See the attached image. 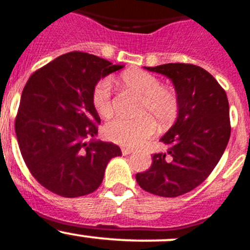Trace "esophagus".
Masks as SVG:
<instances>
[{"mask_svg":"<svg viewBox=\"0 0 250 250\" xmlns=\"http://www.w3.org/2000/svg\"><path fill=\"white\" fill-rule=\"evenodd\" d=\"M133 153V149L130 148H122V154L123 155H128V154Z\"/></svg>","mask_w":250,"mask_h":250,"instance_id":"1","label":"esophagus"}]
</instances>
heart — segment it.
<instances>
[{
    "label": "heart",
    "instance_id": "obj_1",
    "mask_svg": "<svg viewBox=\"0 0 250 250\" xmlns=\"http://www.w3.org/2000/svg\"><path fill=\"white\" fill-rule=\"evenodd\" d=\"M121 83L139 95L136 117H117L104 127L109 141L125 146H137L155 133V122L160 127H169L176 121L180 112V99L172 87L162 85L159 79L139 69L127 70L121 75ZM91 102L95 111L104 118L113 113L111 81L101 79L91 91Z\"/></svg>",
    "mask_w": 250,
    "mask_h": 250
}]
</instances>
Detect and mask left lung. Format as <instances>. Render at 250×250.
<instances>
[{"label": "left lung", "instance_id": "8db88e82", "mask_svg": "<svg viewBox=\"0 0 250 250\" xmlns=\"http://www.w3.org/2000/svg\"><path fill=\"white\" fill-rule=\"evenodd\" d=\"M146 69L172 81L180 112L160 139L167 151L154 154L151 167L136 179L153 195L176 197L204 183L220 162L230 137L229 104L222 86L197 65L170 62Z\"/></svg>", "mask_w": 250, "mask_h": 250}]
</instances>
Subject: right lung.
I'll list each match as a JSON object with an SVG mask.
<instances>
[{
	"mask_svg": "<svg viewBox=\"0 0 250 250\" xmlns=\"http://www.w3.org/2000/svg\"><path fill=\"white\" fill-rule=\"evenodd\" d=\"M96 55L70 51L28 79L16 116V136L25 165L42 186L62 197L93 192L120 146L95 137L101 123L91 91L122 69Z\"/></svg>",
	"mask_w": 250,
	"mask_h": 250,
	"instance_id": "add662e5",
	"label": "right lung"
}]
</instances>
